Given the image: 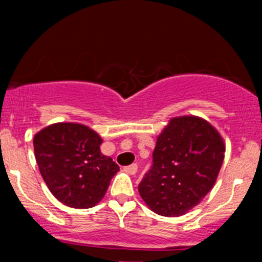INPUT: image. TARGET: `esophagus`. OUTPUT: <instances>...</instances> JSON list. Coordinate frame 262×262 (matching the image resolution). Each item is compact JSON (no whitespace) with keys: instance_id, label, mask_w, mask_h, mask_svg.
<instances>
[{"instance_id":"34e87169","label":"esophagus","mask_w":262,"mask_h":262,"mask_svg":"<svg viewBox=\"0 0 262 262\" xmlns=\"http://www.w3.org/2000/svg\"><path fill=\"white\" fill-rule=\"evenodd\" d=\"M137 168L138 167H137V165L134 163V165H129V166H126V167H124V171H125L128 175H136Z\"/></svg>"}]
</instances>
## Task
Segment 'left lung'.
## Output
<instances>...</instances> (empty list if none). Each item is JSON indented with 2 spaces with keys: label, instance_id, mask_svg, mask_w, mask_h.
<instances>
[{
  "label": "left lung",
  "instance_id": "8db88e82",
  "mask_svg": "<svg viewBox=\"0 0 262 262\" xmlns=\"http://www.w3.org/2000/svg\"><path fill=\"white\" fill-rule=\"evenodd\" d=\"M226 144L205 119L176 116L157 137L153 165L139 184L142 199L163 216L184 215L212 190Z\"/></svg>",
  "mask_w": 262,
  "mask_h": 262
}]
</instances>
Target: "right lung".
Masks as SVG:
<instances>
[{
	"label": "right lung",
	"instance_id": "add662e5",
	"mask_svg": "<svg viewBox=\"0 0 262 262\" xmlns=\"http://www.w3.org/2000/svg\"><path fill=\"white\" fill-rule=\"evenodd\" d=\"M102 139L87 125L55 123L34 137V153L41 178L53 195L70 208L99 204L119 171L113 158L102 155Z\"/></svg>",
	"mask_w": 262,
	"mask_h": 262
}]
</instances>
